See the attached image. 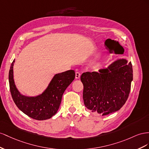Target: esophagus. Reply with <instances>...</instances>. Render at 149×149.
<instances>
[{"label":"esophagus","instance_id":"1","mask_svg":"<svg viewBox=\"0 0 149 149\" xmlns=\"http://www.w3.org/2000/svg\"><path fill=\"white\" fill-rule=\"evenodd\" d=\"M80 72H76V73H75V79H78L80 78Z\"/></svg>","mask_w":149,"mask_h":149}]
</instances>
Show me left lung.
Instances as JSON below:
<instances>
[{
  "mask_svg": "<svg viewBox=\"0 0 149 149\" xmlns=\"http://www.w3.org/2000/svg\"><path fill=\"white\" fill-rule=\"evenodd\" d=\"M80 80L85 106L93 113L106 116L118 111L128 99L132 65L125 58L117 59L99 72H84Z\"/></svg>",
  "mask_w": 149,
  "mask_h": 149,
  "instance_id": "8db88e82",
  "label": "left lung"
}]
</instances>
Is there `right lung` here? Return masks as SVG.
I'll use <instances>...</instances> for the list:
<instances>
[{"instance_id":"right-lung-1","label":"right lung","mask_w":149,"mask_h":149,"mask_svg":"<svg viewBox=\"0 0 149 149\" xmlns=\"http://www.w3.org/2000/svg\"><path fill=\"white\" fill-rule=\"evenodd\" d=\"M12 62L8 74L10 91L15 105L29 117L38 120L50 118L57 112L61 103L63 93L75 79V71L69 70L57 74L41 94L37 96L22 95L17 88L14 79Z\"/></svg>"}]
</instances>
